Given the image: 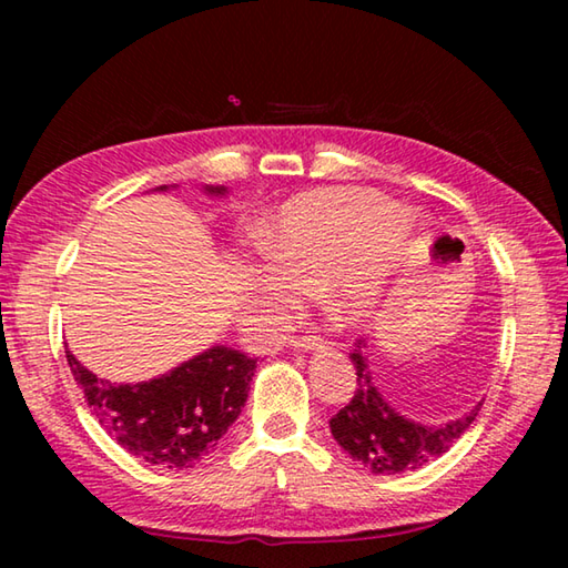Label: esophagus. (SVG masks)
Wrapping results in <instances>:
<instances>
[{
	"label": "esophagus",
	"mask_w": 568,
	"mask_h": 568,
	"mask_svg": "<svg viewBox=\"0 0 568 568\" xmlns=\"http://www.w3.org/2000/svg\"><path fill=\"white\" fill-rule=\"evenodd\" d=\"M291 345L295 351H303V353L318 351V348H323V338H318V335H303V338L291 341Z\"/></svg>",
	"instance_id": "esophagus-1"
}]
</instances>
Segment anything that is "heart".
Listing matches in <instances>:
<instances>
[{
	"label": "heart",
	"instance_id": "1",
	"mask_svg": "<svg viewBox=\"0 0 568 568\" xmlns=\"http://www.w3.org/2000/svg\"><path fill=\"white\" fill-rule=\"evenodd\" d=\"M396 205L371 192H321L283 207L265 235L271 263L255 271V291L277 313L301 303L307 285L323 283L335 311L361 323L383 295V225ZM413 225V217L403 220Z\"/></svg>",
	"mask_w": 568,
	"mask_h": 568
}]
</instances>
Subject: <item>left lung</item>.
Returning <instances> with one entry per match:
<instances>
[{
	"label": "left lung",
	"mask_w": 568,
	"mask_h": 568,
	"mask_svg": "<svg viewBox=\"0 0 568 568\" xmlns=\"http://www.w3.org/2000/svg\"><path fill=\"white\" fill-rule=\"evenodd\" d=\"M363 348L365 341H358L351 353L358 376L353 398L331 418V434L338 446L371 474H403L444 456L476 420L484 400H478L464 416L436 426L410 420L381 396Z\"/></svg>",
	"instance_id": "8db88e82"
}]
</instances>
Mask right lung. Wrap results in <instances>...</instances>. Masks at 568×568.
I'll return each instance as SVG.
<instances>
[{"label": "right lung", "mask_w": 568, "mask_h": 568, "mask_svg": "<svg viewBox=\"0 0 568 568\" xmlns=\"http://www.w3.org/2000/svg\"><path fill=\"white\" fill-rule=\"evenodd\" d=\"M155 190H168L160 185ZM207 195H225L207 185ZM67 363L100 426L132 456L162 468H192L237 420L257 358L213 345L178 368L142 383L98 378L64 345Z\"/></svg>", "instance_id": "add662e5"}]
</instances>
